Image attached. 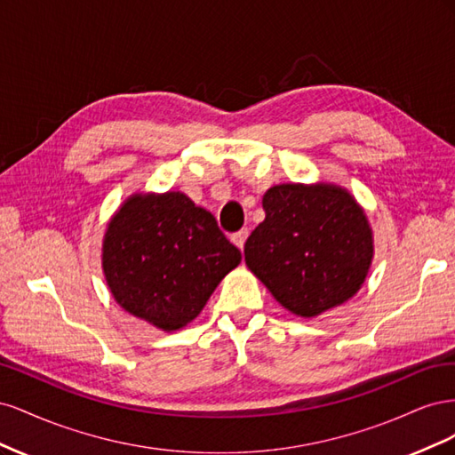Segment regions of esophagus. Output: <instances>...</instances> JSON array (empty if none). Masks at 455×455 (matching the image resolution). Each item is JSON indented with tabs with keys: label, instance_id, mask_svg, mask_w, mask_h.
Wrapping results in <instances>:
<instances>
[{
	"label": "esophagus",
	"instance_id": "obj_1",
	"mask_svg": "<svg viewBox=\"0 0 455 455\" xmlns=\"http://www.w3.org/2000/svg\"><path fill=\"white\" fill-rule=\"evenodd\" d=\"M246 237H249V229L243 228V229H239L237 233H233V235H231V241H233V244H237L239 249L243 251V246H244Z\"/></svg>",
	"mask_w": 455,
	"mask_h": 455
}]
</instances>
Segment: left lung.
<instances>
[{
    "label": "left lung",
    "instance_id": "8db88e82",
    "mask_svg": "<svg viewBox=\"0 0 455 455\" xmlns=\"http://www.w3.org/2000/svg\"><path fill=\"white\" fill-rule=\"evenodd\" d=\"M266 220L244 243V261L283 307L316 316L363 286L374 241L364 211L334 184H281L261 199Z\"/></svg>",
    "mask_w": 455,
    "mask_h": 455
}]
</instances>
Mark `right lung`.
<instances>
[{
	"label": "right lung",
	"mask_w": 455,
	"mask_h": 455,
	"mask_svg": "<svg viewBox=\"0 0 455 455\" xmlns=\"http://www.w3.org/2000/svg\"><path fill=\"white\" fill-rule=\"evenodd\" d=\"M241 261L216 218L180 191L131 196L109 220L102 267L117 304L164 332L191 323Z\"/></svg>",
	"instance_id": "obj_1"
}]
</instances>
